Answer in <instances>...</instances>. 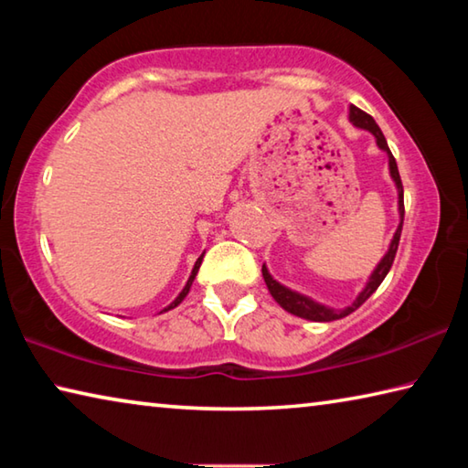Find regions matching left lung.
<instances>
[{
	"instance_id": "8db88e82",
	"label": "left lung",
	"mask_w": 468,
	"mask_h": 468,
	"mask_svg": "<svg viewBox=\"0 0 468 468\" xmlns=\"http://www.w3.org/2000/svg\"><path fill=\"white\" fill-rule=\"evenodd\" d=\"M348 122H351L355 128L367 130L371 136L376 138L378 148L384 150V153H386L388 169H390V177H392L394 186H396V194H399V218H400V223H399V227H396L394 237L390 239V245H388V251L384 253V258L379 260L378 266L374 268V272L369 274L366 287L361 289V292L357 297H355L353 303H348L346 307H343V310H335V307L324 305V303H320V301L303 295V292L284 287V284H281L271 272H268L266 264L262 266L264 282H266V287H268V291H271V295L274 297L276 303H279L284 312L297 315V318L312 320V322H332V320L345 318V315L353 314L355 310H357V307H361L371 295H374L376 289L386 279V274L390 272L394 256H396V250H399V241H400V233H402V220H405V196H402V181H400L399 167H396V161H394V156L390 153V148H388V142L384 138L382 130L378 128L374 117L367 115L366 111H361L359 107H355V105L348 107Z\"/></svg>"
}]
</instances>
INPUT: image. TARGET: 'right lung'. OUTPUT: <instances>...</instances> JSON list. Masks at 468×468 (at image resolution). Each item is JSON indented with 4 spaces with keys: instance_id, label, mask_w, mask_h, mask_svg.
<instances>
[{
    "instance_id": "1",
    "label": "right lung",
    "mask_w": 468,
    "mask_h": 468,
    "mask_svg": "<svg viewBox=\"0 0 468 468\" xmlns=\"http://www.w3.org/2000/svg\"><path fill=\"white\" fill-rule=\"evenodd\" d=\"M202 258H204V253H202V256H200V258H197V260H196V264H194V268H192V274H189V279H187V282H186V287H184V289H181V292H179V295H177L176 299H173V301H171V303H169L167 307H165V310H163V312H169V310H173V307H177V305L181 303V301H184V299L187 297V292H189V289H192V282H194V279H196V274H197V271H200ZM163 312H161V314H163Z\"/></svg>"
}]
</instances>
